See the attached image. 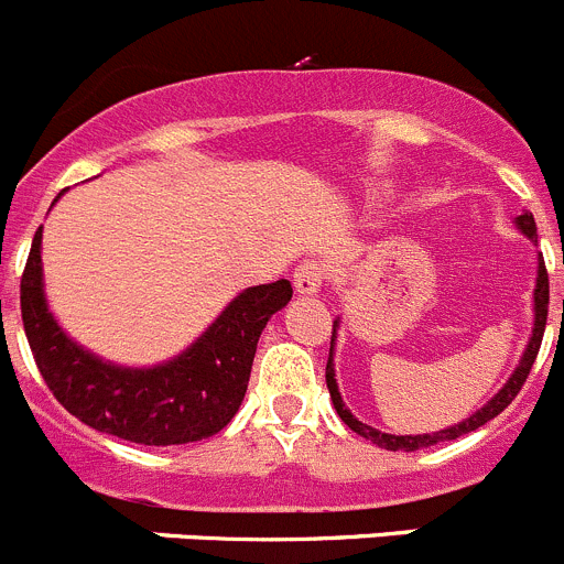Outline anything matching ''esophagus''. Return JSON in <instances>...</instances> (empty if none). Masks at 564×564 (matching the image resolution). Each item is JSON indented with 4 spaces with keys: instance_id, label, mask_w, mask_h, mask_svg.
Here are the masks:
<instances>
[{
    "instance_id": "obj_1",
    "label": "esophagus",
    "mask_w": 564,
    "mask_h": 564,
    "mask_svg": "<svg viewBox=\"0 0 564 564\" xmlns=\"http://www.w3.org/2000/svg\"><path fill=\"white\" fill-rule=\"evenodd\" d=\"M324 265L315 260H307L293 271V288H296L299 296H318L321 288H324Z\"/></svg>"
}]
</instances>
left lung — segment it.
<instances>
[{"label":"left lung","instance_id":"8db88e82","mask_svg":"<svg viewBox=\"0 0 564 564\" xmlns=\"http://www.w3.org/2000/svg\"><path fill=\"white\" fill-rule=\"evenodd\" d=\"M514 227H518L520 235H527V238L538 246V227H534L532 213L529 210L520 213V216L514 218ZM532 313H534L532 315V335H529L527 348H523V354H520L514 371L509 373L507 382L501 384V390H498L492 399H487L479 410L470 412L468 417H463L459 423L440 429V432H429V434H388V432H379V429L368 426V423H362L359 417H354V412L348 410L346 401H343L340 388H337V379H335V340H337V329H340V318H335L329 359H326V388H329L332 404H335L337 415H340V421L346 423L351 432H357L359 437L371 440V443H377L379 448H388V452H417V448L437 446V443H446V440H457V437H463V434L476 432V429L485 426L487 421H492L498 412H503L509 404H512V399L520 393L523 382H527L529 371H532V366H534V357H538V351H540V343H543V332H545V318H549V273H545L543 254H538V276H534Z\"/></svg>","mask_w":564,"mask_h":564}]
</instances>
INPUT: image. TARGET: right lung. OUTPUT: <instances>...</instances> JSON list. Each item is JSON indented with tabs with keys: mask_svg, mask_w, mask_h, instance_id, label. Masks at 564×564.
Instances as JSON below:
<instances>
[{
	"mask_svg": "<svg viewBox=\"0 0 564 564\" xmlns=\"http://www.w3.org/2000/svg\"><path fill=\"white\" fill-rule=\"evenodd\" d=\"M41 240L44 227L21 276V318L55 399L96 432L141 446H185L221 432L243 404L257 340L291 302V282L240 291L191 346L158 366H118L74 340L50 310Z\"/></svg>",
	"mask_w": 564,
	"mask_h": 564,
	"instance_id": "1",
	"label": "right lung"
}]
</instances>
